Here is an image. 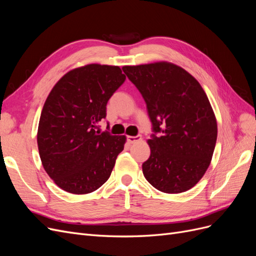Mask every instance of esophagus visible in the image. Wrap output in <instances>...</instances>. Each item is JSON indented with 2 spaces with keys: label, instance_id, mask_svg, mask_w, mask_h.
I'll list each match as a JSON object with an SVG mask.
<instances>
[{
  "label": "esophagus",
  "instance_id": "1",
  "mask_svg": "<svg viewBox=\"0 0 256 256\" xmlns=\"http://www.w3.org/2000/svg\"><path fill=\"white\" fill-rule=\"evenodd\" d=\"M127 140H128V142H129L130 144H134V143H136V142L140 141V140H141V136H127Z\"/></svg>",
  "mask_w": 256,
  "mask_h": 256
}]
</instances>
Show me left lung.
<instances>
[{"label":"left lung","mask_w":256,"mask_h":256,"mask_svg":"<svg viewBox=\"0 0 256 256\" xmlns=\"http://www.w3.org/2000/svg\"><path fill=\"white\" fill-rule=\"evenodd\" d=\"M141 92L152 126L150 156L142 164L152 187L166 193L191 189L205 174L216 142V120L204 90L166 62L124 66Z\"/></svg>","instance_id":"left-lung-1"}]
</instances>
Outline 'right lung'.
<instances>
[{
    "mask_svg": "<svg viewBox=\"0 0 256 256\" xmlns=\"http://www.w3.org/2000/svg\"><path fill=\"white\" fill-rule=\"evenodd\" d=\"M125 80L118 66L90 64L67 72L50 92L37 144L44 171L60 189L86 194L109 180L126 136L100 132L98 122Z\"/></svg>",
    "mask_w": 256,
    "mask_h": 256,
    "instance_id": "add662e5",
    "label": "right lung"
}]
</instances>
